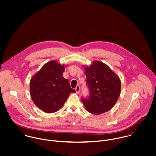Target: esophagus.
Instances as JSON below:
<instances>
[{
    "label": "esophagus",
    "mask_w": 156,
    "mask_h": 156,
    "mask_svg": "<svg viewBox=\"0 0 156 156\" xmlns=\"http://www.w3.org/2000/svg\"><path fill=\"white\" fill-rule=\"evenodd\" d=\"M76 91L77 93H79L80 92V87L79 86H77L76 88Z\"/></svg>",
    "instance_id": "34e87169"
}]
</instances>
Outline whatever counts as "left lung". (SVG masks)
I'll return each mask as SVG.
<instances>
[{
	"label": "left lung",
	"instance_id": "1",
	"mask_svg": "<svg viewBox=\"0 0 156 156\" xmlns=\"http://www.w3.org/2000/svg\"><path fill=\"white\" fill-rule=\"evenodd\" d=\"M83 67L90 91L88 98L82 99L86 110L95 115L110 111L121 94L119 77L100 61H94L89 67Z\"/></svg>",
	"mask_w": 156,
	"mask_h": 156
}]
</instances>
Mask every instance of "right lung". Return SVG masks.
I'll list each match as a JSON object with an SVG mask.
<instances>
[{
	"label": "right lung",
	"instance_id": "right-lung-1",
	"mask_svg": "<svg viewBox=\"0 0 156 156\" xmlns=\"http://www.w3.org/2000/svg\"><path fill=\"white\" fill-rule=\"evenodd\" d=\"M65 66L53 60L45 64L30 79V94L34 104L41 111L51 113L59 111L70 93L76 90L63 77Z\"/></svg>",
	"mask_w": 156,
	"mask_h": 156
}]
</instances>
